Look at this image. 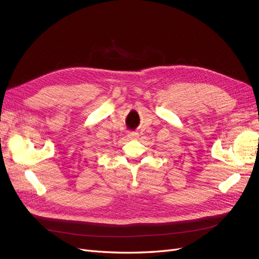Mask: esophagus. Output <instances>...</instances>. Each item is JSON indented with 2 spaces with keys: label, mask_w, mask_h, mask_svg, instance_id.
Returning <instances> with one entry per match:
<instances>
[{
  "label": "esophagus",
  "mask_w": 259,
  "mask_h": 259,
  "mask_svg": "<svg viewBox=\"0 0 259 259\" xmlns=\"http://www.w3.org/2000/svg\"><path fill=\"white\" fill-rule=\"evenodd\" d=\"M127 136H128V138H131V139H135V138H138V133H136V132H128V134H127Z\"/></svg>",
  "instance_id": "esophagus-1"
}]
</instances>
